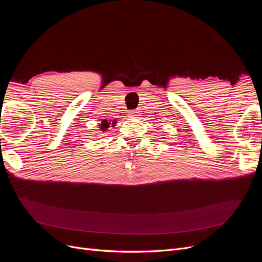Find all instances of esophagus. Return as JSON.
<instances>
[{"instance_id": "esophagus-1", "label": "esophagus", "mask_w": 262, "mask_h": 262, "mask_svg": "<svg viewBox=\"0 0 262 262\" xmlns=\"http://www.w3.org/2000/svg\"><path fill=\"white\" fill-rule=\"evenodd\" d=\"M138 112L137 110H130V113H129V117L130 118H138Z\"/></svg>"}]
</instances>
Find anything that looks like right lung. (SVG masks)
Here are the masks:
<instances>
[{
    "instance_id": "right-lung-1",
    "label": "right lung",
    "mask_w": 262,
    "mask_h": 262,
    "mask_svg": "<svg viewBox=\"0 0 262 262\" xmlns=\"http://www.w3.org/2000/svg\"><path fill=\"white\" fill-rule=\"evenodd\" d=\"M115 124H116V121H114L113 123H110V122H108L107 120H102V121H101V123L99 124V129H100V131L105 132V131H107V130H108L109 125L115 126Z\"/></svg>"
}]
</instances>
